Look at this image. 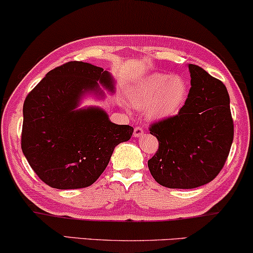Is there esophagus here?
Here are the masks:
<instances>
[{"label": "esophagus", "instance_id": "34e87169", "mask_svg": "<svg viewBox=\"0 0 253 253\" xmlns=\"http://www.w3.org/2000/svg\"><path fill=\"white\" fill-rule=\"evenodd\" d=\"M144 133L142 126H134L133 129V137H140Z\"/></svg>", "mask_w": 253, "mask_h": 253}]
</instances>
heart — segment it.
I'll use <instances>...</instances> for the list:
<instances>
[{"label": "heart", "instance_id": "1", "mask_svg": "<svg viewBox=\"0 0 253 253\" xmlns=\"http://www.w3.org/2000/svg\"><path fill=\"white\" fill-rule=\"evenodd\" d=\"M187 96V84L181 77L153 73L142 79L130 93V100L137 108L149 104L151 117H166L174 114Z\"/></svg>", "mask_w": 253, "mask_h": 253}]
</instances>
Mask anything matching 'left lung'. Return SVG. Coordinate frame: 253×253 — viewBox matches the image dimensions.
<instances>
[{"label":"left lung","mask_w":253,"mask_h":253,"mask_svg":"<svg viewBox=\"0 0 253 253\" xmlns=\"http://www.w3.org/2000/svg\"><path fill=\"white\" fill-rule=\"evenodd\" d=\"M188 68L192 87L183 107L149 127L159 146L147 166L156 181L167 188H196L214 180L234 140L224 84L196 65Z\"/></svg>","instance_id":"1"}]
</instances>
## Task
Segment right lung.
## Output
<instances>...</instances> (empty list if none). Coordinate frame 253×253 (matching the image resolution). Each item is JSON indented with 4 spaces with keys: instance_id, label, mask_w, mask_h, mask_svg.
<instances>
[{
    "instance_id": "right-lung-1",
    "label": "right lung",
    "mask_w": 253,
    "mask_h": 253,
    "mask_svg": "<svg viewBox=\"0 0 253 253\" xmlns=\"http://www.w3.org/2000/svg\"><path fill=\"white\" fill-rule=\"evenodd\" d=\"M97 83L113 90V79L103 68L70 61L48 72L25 98L22 151L38 178L52 188L93 185L115 146L132 136V126L111 123L103 110H75L81 94L97 90Z\"/></svg>"
}]
</instances>
